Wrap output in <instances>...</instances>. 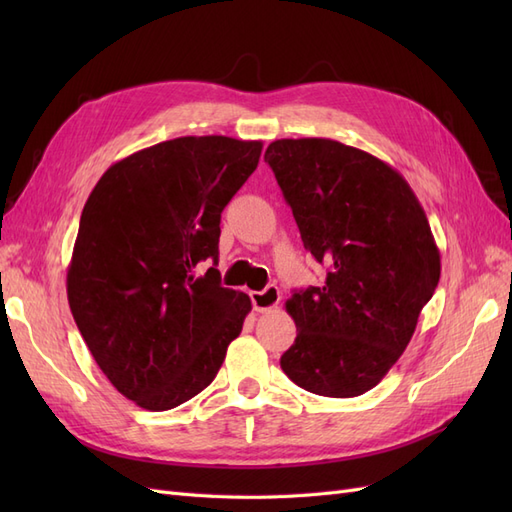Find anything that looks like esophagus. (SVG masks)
Masks as SVG:
<instances>
[{
	"mask_svg": "<svg viewBox=\"0 0 512 512\" xmlns=\"http://www.w3.org/2000/svg\"><path fill=\"white\" fill-rule=\"evenodd\" d=\"M250 297H252V305L256 312H269V309H273L277 303H280L282 294H280V288H277L275 284H269L267 288L254 290Z\"/></svg>",
	"mask_w": 512,
	"mask_h": 512,
	"instance_id": "obj_1",
	"label": "esophagus"
}]
</instances>
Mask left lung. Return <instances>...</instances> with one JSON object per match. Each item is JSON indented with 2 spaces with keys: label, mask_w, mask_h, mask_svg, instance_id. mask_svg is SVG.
<instances>
[{
  "label": "left lung",
  "mask_w": 512,
  "mask_h": 512,
  "mask_svg": "<svg viewBox=\"0 0 512 512\" xmlns=\"http://www.w3.org/2000/svg\"><path fill=\"white\" fill-rule=\"evenodd\" d=\"M305 250L327 265L294 292L297 339L284 374L324 397L363 395L389 374L440 282V252L408 181L331 138H282L265 151Z\"/></svg>",
  "instance_id": "1"
}]
</instances>
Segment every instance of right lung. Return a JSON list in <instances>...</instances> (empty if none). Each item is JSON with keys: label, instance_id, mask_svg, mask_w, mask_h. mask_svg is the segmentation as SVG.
<instances>
[{"label": "right lung", "instance_id": "add662e5", "mask_svg": "<svg viewBox=\"0 0 512 512\" xmlns=\"http://www.w3.org/2000/svg\"><path fill=\"white\" fill-rule=\"evenodd\" d=\"M260 141L181 136L115 162L91 190L68 303L104 376L136 406L170 410L213 382L252 301L222 288L220 218Z\"/></svg>", "mask_w": 512, "mask_h": 512}]
</instances>
